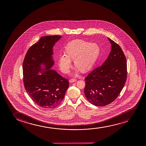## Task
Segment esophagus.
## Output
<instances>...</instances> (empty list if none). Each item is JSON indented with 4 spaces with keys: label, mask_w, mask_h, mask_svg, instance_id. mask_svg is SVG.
<instances>
[{
    "label": "esophagus",
    "mask_w": 146,
    "mask_h": 146,
    "mask_svg": "<svg viewBox=\"0 0 146 146\" xmlns=\"http://www.w3.org/2000/svg\"><path fill=\"white\" fill-rule=\"evenodd\" d=\"M77 81V79H71L70 80V83H73V82H76Z\"/></svg>",
    "instance_id": "1"
}]
</instances>
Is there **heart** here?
<instances>
[{
	"instance_id": "1",
	"label": "heart",
	"mask_w": 146,
	"mask_h": 146,
	"mask_svg": "<svg viewBox=\"0 0 146 146\" xmlns=\"http://www.w3.org/2000/svg\"><path fill=\"white\" fill-rule=\"evenodd\" d=\"M65 53L60 54L58 59V65L64 73H68L72 66V60L82 71L89 70L93 66L100 55V48L98 44L82 40H72L65 47Z\"/></svg>"
}]
</instances>
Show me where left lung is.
I'll use <instances>...</instances> for the list:
<instances>
[{"instance_id": "left-lung-1", "label": "left lung", "mask_w": 146, "mask_h": 146, "mask_svg": "<svg viewBox=\"0 0 146 146\" xmlns=\"http://www.w3.org/2000/svg\"><path fill=\"white\" fill-rule=\"evenodd\" d=\"M111 52L101 66L85 78L84 93L87 99L97 106L111 103L117 98L127 79V61L120 46L108 38Z\"/></svg>"}]
</instances>
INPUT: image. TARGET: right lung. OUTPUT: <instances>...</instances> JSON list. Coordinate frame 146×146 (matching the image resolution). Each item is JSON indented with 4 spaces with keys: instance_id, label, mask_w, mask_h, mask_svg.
<instances>
[{
    "instance_id": "1",
    "label": "right lung",
    "mask_w": 146,
    "mask_h": 146,
    "mask_svg": "<svg viewBox=\"0 0 146 146\" xmlns=\"http://www.w3.org/2000/svg\"><path fill=\"white\" fill-rule=\"evenodd\" d=\"M61 37H41L28 49L23 63L25 89L31 99L42 108L58 106L69 87L68 80L51 69L54 64L53 48Z\"/></svg>"
}]
</instances>
